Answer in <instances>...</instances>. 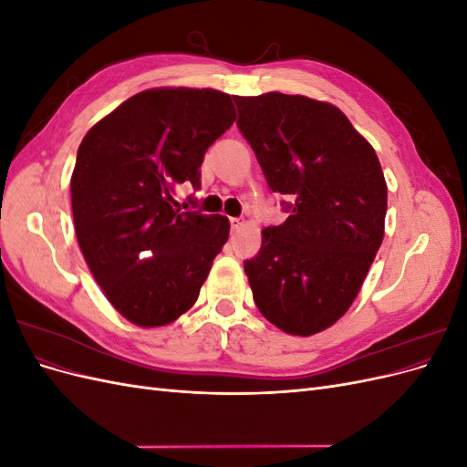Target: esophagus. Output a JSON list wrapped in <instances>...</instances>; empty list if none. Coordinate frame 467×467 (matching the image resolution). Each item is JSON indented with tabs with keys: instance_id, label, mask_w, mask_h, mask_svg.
I'll return each instance as SVG.
<instances>
[{
	"instance_id": "34e87169",
	"label": "esophagus",
	"mask_w": 467,
	"mask_h": 467,
	"mask_svg": "<svg viewBox=\"0 0 467 467\" xmlns=\"http://www.w3.org/2000/svg\"><path fill=\"white\" fill-rule=\"evenodd\" d=\"M230 225H232V232H237L244 225V220L242 218H230Z\"/></svg>"
}]
</instances>
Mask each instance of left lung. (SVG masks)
Returning <instances> with one entry per match:
<instances>
[{"instance_id":"1","label":"left lung","mask_w":467,"mask_h":467,"mask_svg":"<svg viewBox=\"0 0 467 467\" xmlns=\"http://www.w3.org/2000/svg\"><path fill=\"white\" fill-rule=\"evenodd\" d=\"M244 134L286 222L244 263L259 312L309 337L341 317L384 239L388 187L374 148L341 110L304 95L234 97Z\"/></svg>"}]
</instances>
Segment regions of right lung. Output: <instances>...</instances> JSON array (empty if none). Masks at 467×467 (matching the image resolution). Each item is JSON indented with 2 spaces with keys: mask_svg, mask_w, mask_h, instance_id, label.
<instances>
[{
  "mask_svg": "<svg viewBox=\"0 0 467 467\" xmlns=\"http://www.w3.org/2000/svg\"><path fill=\"white\" fill-rule=\"evenodd\" d=\"M234 120L222 91L148 89L99 120L78 150V244L109 302L140 327L185 314L228 242V218L181 212L173 191L185 181L201 189L204 153Z\"/></svg>",
  "mask_w": 467,
  "mask_h": 467,
  "instance_id": "1",
  "label": "right lung"
}]
</instances>
